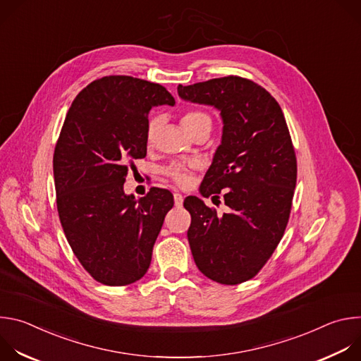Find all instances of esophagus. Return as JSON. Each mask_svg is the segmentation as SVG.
Returning a JSON list of instances; mask_svg holds the SVG:
<instances>
[{
  "instance_id": "1",
  "label": "esophagus",
  "mask_w": 361,
  "mask_h": 361,
  "mask_svg": "<svg viewBox=\"0 0 361 361\" xmlns=\"http://www.w3.org/2000/svg\"><path fill=\"white\" fill-rule=\"evenodd\" d=\"M183 201H184V197L180 192H174V204H176V207H181Z\"/></svg>"
}]
</instances>
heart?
Masks as SVG:
<instances>
[{"instance_id":"b5f03b06","label":"heart","mask_w":361,"mask_h":361,"mask_svg":"<svg viewBox=\"0 0 361 361\" xmlns=\"http://www.w3.org/2000/svg\"><path fill=\"white\" fill-rule=\"evenodd\" d=\"M160 123L161 120L159 117H154L148 121L147 124V141L151 142L154 140V137H156L157 131H159V127H160ZM210 124L212 126V118L202 113V111H198V110H191V111H187L183 117H181V126L184 128V131L187 134L192 133L194 130L202 127V126H207ZM195 169V164H188V166H184V164H171L170 167H167L166 173L167 176H170L177 184L180 185H188L190 181H191V170Z\"/></svg>"}]
</instances>
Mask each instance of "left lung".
<instances>
[{"label": "left lung", "instance_id": "1", "mask_svg": "<svg viewBox=\"0 0 361 361\" xmlns=\"http://www.w3.org/2000/svg\"><path fill=\"white\" fill-rule=\"evenodd\" d=\"M180 98L220 111L221 144L200 185L202 197L224 192L230 209L219 217L198 197H187V231L198 270L226 286L252 279L279 245L297 180L291 137L279 102L241 77L177 87Z\"/></svg>", "mask_w": 361, "mask_h": 361}]
</instances>
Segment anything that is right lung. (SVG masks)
<instances>
[{
	"instance_id": "obj_1",
	"label": "right lung",
	"mask_w": 361,
	"mask_h": 361,
	"mask_svg": "<svg viewBox=\"0 0 361 361\" xmlns=\"http://www.w3.org/2000/svg\"><path fill=\"white\" fill-rule=\"evenodd\" d=\"M160 84L110 75L88 84L73 101L56 145L53 171L60 221L82 267L106 286L140 280L174 198L151 188L124 192L127 163L147 154L148 113L174 107Z\"/></svg>"
}]
</instances>
